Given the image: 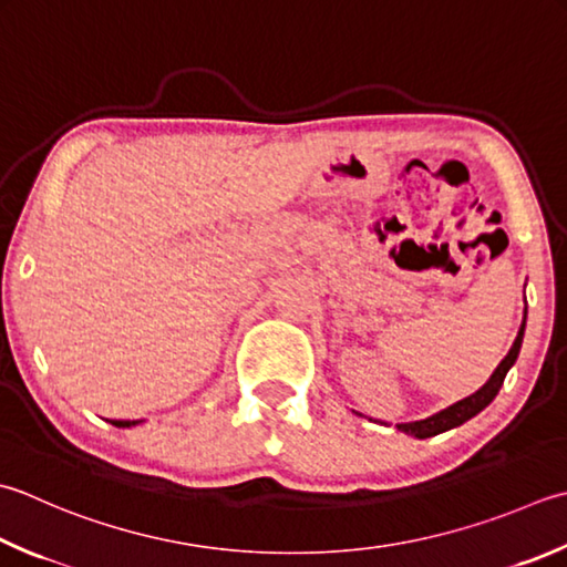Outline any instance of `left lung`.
I'll list each match as a JSON object with an SVG mask.
<instances>
[{
	"instance_id": "obj_1",
	"label": "left lung",
	"mask_w": 567,
	"mask_h": 567,
	"mask_svg": "<svg viewBox=\"0 0 567 567\" xmlns=\"http://www.w3.org/2000/svg\"><path fill=\"white\" fill-rule=\"evenodd\" d=\"M524 329H526V312H524V321H520V329H518V334H516L514 347L508 349L504 361L496 365V371L492 373V379L486 381L480 388V391L472 393L470 398H464V401H460V403H454V405H450L445 410H440V413L430 415L425 420H415V423H401V425H398V430L405 432V435H413L417 440H425V437L440 435V432H447L452 427L467 423L470 417H474L476 413H482V410L496 398L498 388L504 385V379H506L508 369H512V365L516 363L518 351H520V341H524Z\"/></svg>"
}]
</instances>
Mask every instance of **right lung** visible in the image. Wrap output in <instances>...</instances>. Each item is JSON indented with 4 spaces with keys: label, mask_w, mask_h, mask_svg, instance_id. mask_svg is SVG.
Wrapping results in <instances>:
<instances>
[{
    "label": "right lung",
    "mask_w": 567,
    "mask_h": 567,
    "mask_svg": "<svg viewBox=\"0 0 567 567\" xmlns=\"http://www.w3.org/2000/svg\"><path fill=\"white\" fill-rule=\"evenodd\" d=\"M113 425H117V427H130V425H137V420H125V423H122V420H115Z\"/></svg>",
    "instance_id": "1"
}]
</instances>
